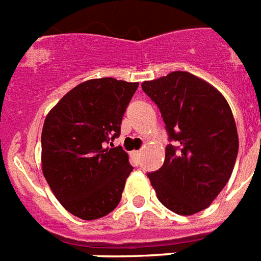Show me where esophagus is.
I'll use <instances>...</instances> for the list:
<instances>
[{"label":"esophagus","instance_id":"obj_1","mask_svg":"<svg viewBox=\"0 0 261 261\" xmlns=\"http://www.w3.org/2000/svg\"><path fill=\"white\" fill-rule=\"evenodd\" d=\"M141 154H142L141 150H137V151L131 152V155H133V158H134L135 161H138V160H139V158H141Z\"/></svg>","mask_w":261,"mask_h":261}]
</instances>
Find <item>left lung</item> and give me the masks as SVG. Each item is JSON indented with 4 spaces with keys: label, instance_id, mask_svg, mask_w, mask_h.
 Returning <instances> with one entry per match:
<instances>
[{
    "label": "left lung",
    "instance_id": "1",
    "mask_svg": "<svg viewBox=\"0 0 261 261\" xmlns=\"http://www.w3.org/2000/svg\"><path fill=\"white\" fill-rule=\"evenodd\" d=\"M142 90L161 111L169 141L161 169L149 173L161 204L177 215L206 209L229 181L239 137L225 97L205 80L175 71Z\"/></svg>",
    "mask_w": 261,
    "mask_h": 261
}]
</instances>
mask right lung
Here are the masks:
<instances>
[{"label": "right lung", "instance_id": "1", "mask_svg": "<svg viewBox=\"0 0 261 261\" xmlns=\"http://www.w3.org/2000/svg\"><path fill=\"white\" fill-rule=\"evenodd\" d=\"M139 83L114 77L72 88L46 115L41 133L42 173L63 206L82 220L105 217L118 206L133 171L120 146V123Z\"/></svg>", "mask_w": 261, "mask_h": 261}]
</instances>
